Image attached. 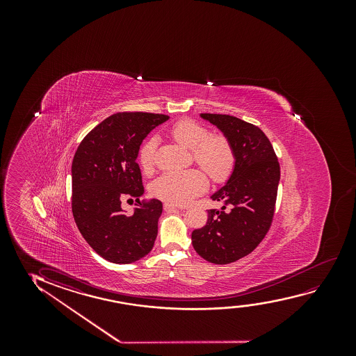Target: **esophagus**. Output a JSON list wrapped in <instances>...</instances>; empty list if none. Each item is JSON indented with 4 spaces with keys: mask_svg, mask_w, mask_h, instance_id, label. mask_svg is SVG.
<instances>
[{
    "mask_svg": "<svg viewBox=\"0 0 356 356\" xmlns=\"http://www.w3.org/2000/svg\"><path fill=\"white\" fill-rule=\"evenodd\" d=\"M176 209H179L177 205L170 204V203H165V204H164V210H165V211H172V210Z\"/></svg>",
    "mask_w": 356,
    "mask_h": 356,
    "instance_id": "obj_1",
    "label": "esophagus"
}]
</instances>
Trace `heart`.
Returning <instances> with one entry per match:
<instances>
[{
  "mask_svg": "<svg viewBox=\"0 0 356 356\" xmlns=\"http://www.w3.org/2000/svg\"><path fill=\"white\" fill-rule=\"evenodd\" d=\"M166 134L191 149L193 161L213 181H224L236 165V152L227 137L221 134L210 135L200 122L181 119L168 127ZM156 138L151 137L142 145L138 161L142 169L149 172L154 166ZM207 176L200 169L165 171L151 186L152 195L171 204H185L207 188Z\"/></svg>",
  "mask_w": 356,
  "mask_h": 356,
  "instance_id": "1",
  "label": "heart"
}]
</instances>
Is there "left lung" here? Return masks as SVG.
I'll list each match as a JSON object with an SVG mask.
<instances>
[{
    "instance_id": "left-lung-1",
    "label": "left lung",
    "mask_w": 356,
    "mask_h": 356,
    "mask_svg": "<svg viewBox=\"0 0 356 356\" xmlns=\"http://www.w3.org/2000/svg\"><path fill=\"white\" fill-rule=\"evenodd\" d=\"M224 132L236 152L227 184L211 195L224 202L208 210L204 227L192 232L195 252L209 263L225 265L252 253L273 224L280 182V163L268 136L258 127L227 114L202 113Z\"/></svg>"
}]
</instances>
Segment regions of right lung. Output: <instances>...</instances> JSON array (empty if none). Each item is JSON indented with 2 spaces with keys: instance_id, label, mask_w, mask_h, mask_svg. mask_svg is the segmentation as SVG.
Returning <instances> with one entry per match:
<instances>
[{
  "instance_id": "add662e5",
  "label": "right lung",
  "mask_w": 356,
  "mask_h": 356,
  "mask_svg": "<svg viewBox=\"0 0 356 356\" xmlns=\"http://www.w3.org/2000/svg\"><path fill=\"white\" fill-rule=\"evenodd\" d=\"M165 114L122 112L104 119L80 142L72 164V210L90 247L114 264H130L151 252L163 211L161 200L141 203L142 175L137 156L143 138ZM140 205L132 216L121 202Z\"/></svg>"
}]
</instances>
